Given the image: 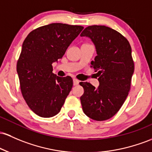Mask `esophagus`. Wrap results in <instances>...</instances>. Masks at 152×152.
Here are the masks:
<instances>
[{
	"label": "esophagus",
	"instance_id": "obj_1",
	"mask_svg": "<svg viewBox=\"0 0 152 152\" xmlns=\"http://www.w3.org/2000/svg\"><path fill=\"white\" fill-rule=\"evenodd\" d=\"M73 85H74V86H76V85H78L80 82L79 80H77L76 79H73Z\"/></svg>",
	"mask_w": 152,
	"mask_h": 152
}]
</instances>
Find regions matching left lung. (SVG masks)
<instances>
[{
  "label": "left lung",
  "mask_w": 152,
  "mask_h": 152,
  "mask_svg": "<svg viewBox=\"0 0 152 152\" xmlns=\"http://www.w3.org/2000/svg\"><path fill=\"white\" fill-rule=\"evenodd\" d=\"M81 37L94 43L96 56L91 67L99 76L95 88L88 82H80L84 90L80 97L86 115L94 121L110 119L121 109L130 91L134 63L129 42L121 33L105 26H89Z\"/></svg>",
  "instance_id": "1"
}]
</instances>
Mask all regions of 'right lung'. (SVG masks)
<instances>
[{
	"instance_id": "right-lung-1",
	"label": "right lung",
	"mask_w": 152,
	"mask_h": 152,
	"mask_svg": "<svg viewBox=\"0 0 152 152\" xmlns=\"http://www.w3.org/2000/svg\"><path fill=\"white\" fill-rule=\"evenodd\" d=\"M83 29L53 23L31 31L23 42L16 65L20 87L29 107L42 118L57 115L72 89V78L56 76L52 64L62 58Z\"/></svg>"
}]
</instances>
